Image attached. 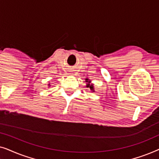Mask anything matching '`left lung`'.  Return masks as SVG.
I'll return each mask as SVG.
<instances>
[{
    "label": "left lung",
    "instance_id": "8db88e82",
    "mask_svg": "<svg viewBox=\"0 0 159 159\" xmlns=\"http://www.w3.org/2000/svg\"><path fill=\"white\" fill-rule=\"evenodd\" d=\"M86 80V82H88V84H87L86 87L87 88H90V89L91 90L93 91V92H94V86H93V84H90V81L89 80V79H85Z\"/></svg>",
    "mask_w": 159,
    "mask_h": 159
}]
</instances>
